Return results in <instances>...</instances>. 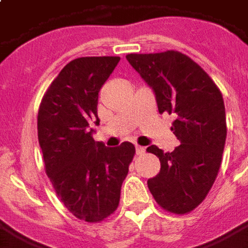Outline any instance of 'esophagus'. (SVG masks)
I'll use <instances>...</instances> for the list:
<instances>
[{
    "label": "esophagus",
    "mask_w": 248,
    "mask_h": 248,
    "mask_svg": "<svg viewBox=\"0 0 248 248\" xmlns=\"http://www.w3.org/2000/svg\"><path fill=\"white\" fill-rule=\"evenodd\" d=\"M145 147H142V146H140V145H137L135 146V151H137V154H138V155H140V154H143V153H145Z\"/></svg>",
    "instance_id": "34e87169"
}]
</instances>
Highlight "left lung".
<instances>
[{
  "label": "left lung",
  "instance_id": "1",
  "mask_svg": "<svg viewBox=\"0 0 248 248\" xmlns=\"http://www.w3.org/2000/svg\"><path fill=\"white\" fill-rule=\"evenodd\" d=\"M127 61L155 93L159 113L175 114L171 131L181 145L163 153L147 147L161 161V171L147 181L156 203L172 214L199 206L218 175L226 143L222 93L197 62L175 50L127 54Z\"/></svg>",
  "mask_w": 248,
  "mask_h": 248
}]
</instances>
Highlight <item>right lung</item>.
I'll use <instances>...</instances> for the list:
<instances>
[{"instance_id": "1", "label": "right lung", "mask_w": 248, "mask_h": 248, "mask_svg": "<svg viewBox=\"0 0 248 248\" xmlns=\"http://www.w3.org/2000/svg\"><path fill=\"white\" fill-rule=\"evenodd\" d=\"M119 57L73 60L51 82L38 110L37 127L45 171L76 218L95 223L117 210L135 147H106L93 138L98 93Z\"/></svg>"}]
</instances>
